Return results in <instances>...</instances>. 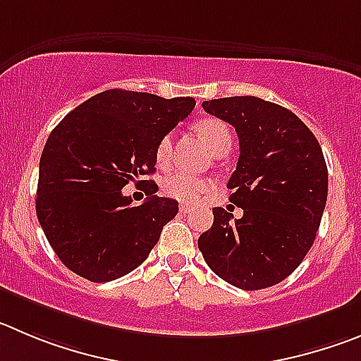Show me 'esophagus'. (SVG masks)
<instances>
[{
    "label": "esophagus",
    "instance_id": "esophagus-1",
    "mask_svg": "<svg viewBox=\"0 0 361 361\" xmlns=\"http://www.w3.org/2000/svg\"><path fill=\"white\" fill-rule=\"evenodd\" d=\"M188 210H190V204H187V203H181L180 204V212H181V214H188Z\"/></svg>",
    "mask_w": 361,
    "mask_h": 361
}]
</instances>
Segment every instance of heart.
I'll return each mask as SVG.
<instances>
[{"label": "heart", "instance_id": "b5f03b06", "mask_svg": "<svg viewBox=\"0 0 361 361\" xmlns=\"http://www.w3.org/2000/svg\"><path fill=\"white\" fill-rule=\"evenodd\" d=\"M196 131L214 154L221 149H230L233 137H231V130L226 123L214 119V117H207L196 124ZM171 153H173V137L165 135L154 149L157 164L165 167L171 161ZM212 187H214L212 180L185 173V171H174V173L167 174L161 181V188L165 190V194L181 201H196L201 194L208 192Z\"/></svg>", "mask_w": 361, "mask_h": 361}]
</instances>
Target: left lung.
Instances as JSON below:
<instances>
[{"instance_id":"obj_1","label":"left lung","mask_w":361,"mask_h":361,"mask_svg":"<svg viewBox=\"0 0 361 361\" xmlns=\"http://www.w3.org/2000/svg\"><path fill=\"white\" fill-rule=\"evenodd\" d=\"M204 112L235 128L240 144L228 181L240 219L214 208L197 247L208 267L242 290L290 276L312 247L328 200V167L319 140L290 110L255 96L203 101Z\"/></svg>"}]
</instances>
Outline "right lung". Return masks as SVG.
<instances>
[{
	"label": "right lung",
	"mask_w": 361,
	"mask_h": 361,
	"mask_svg": "<svg viewBox=\"0 0 361 361\" xmlns=\"http://www.w3.org/2000/svg\"><path fill=\"white\" fill-rule=\"evenodd\" d=\"M196 106L194 97L112 89L67 114L49 133L39 165L35 210L44 235L69 271L94 283L139 267L178 214L158 197L131 207L123 187L153 174L158 142ZM140 183V181H139Z\"/></svg>",
	"instance_id": "right-lung-1"
}]
</instances>
